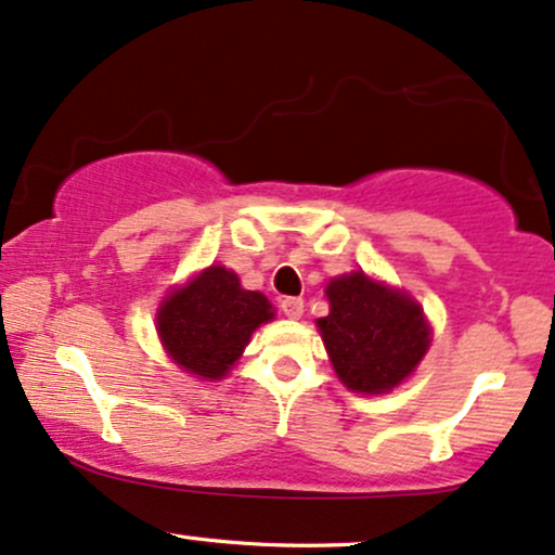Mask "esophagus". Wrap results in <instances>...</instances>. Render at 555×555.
I'll return each mask as SVG.
<instances>
[{"label": "esophagus", "mask_w": 555, "mask_h": 555, "mask_svg": "<svg viewBox=\"0 0 555 555\" xmlns=\"http://www.w3.org/2000/svg\"><path fill=\"white\" fill-rule=\"evenodd\" d=\"M280 309L288 319H300L304 317V298H283L280 300Z\"/></svg>", "instance_id": "34e87169"}]
</instances>
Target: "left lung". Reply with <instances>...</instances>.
Masks as SVG:
<instances>
[{"instance_id":"obj_1","label":"left lung","mask_w":555,"mask_h":555,"mask_svg":"<svg viewBox=\"0 0 555 555\" xmlns=\"http://www.w3.org/2000/svg\"><path fill=\"white\" fill-rule=\"evenodd\" d=\"M326 298L330 317L317 324L334 373L350 391H393L429 350L433 330L403 291L358 270L330 280Z\"/></svg>"}]
</instances>
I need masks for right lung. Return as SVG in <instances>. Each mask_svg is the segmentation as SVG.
I'll return each mask as SVG.
<instances>
[{
    "mask_svg": "<svg viewBox=\"0 0 555 555\" xmlns=\"http://www.w3.org/2000/svg\"><path fill=\"white\" fill-rule=\"evenodd\" d=\"M275 319L262 293L244 291L234 270L205 267L169 291L156 311V332L169 358L203 380H221L242 358L259 324Z\"/></svg>",
    "mask_w": 555,
    "mask_h": 555,
    "instance_id": "add662e5",
    "label": "right lung"
}]
</instances>
